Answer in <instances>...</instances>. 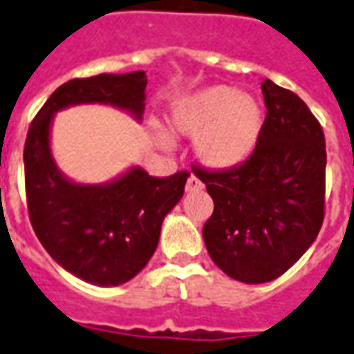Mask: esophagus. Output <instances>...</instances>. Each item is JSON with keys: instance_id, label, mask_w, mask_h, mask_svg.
I'll use <instances>...</instances> for the list:
<instances>
[{"instance_id": "obj_1", "label": "esophagus", "mask_w": 354, "mask_h": 354, "mask_svg": "<svg viewBox=\"0 0 354 354\" xmlns=\"http://www.w3.org/2000/svg\"><path fill=\"white\" fill-rule=\"evenodd\" d=\"M203 189V182H201L197 176H189L187 178V184H185V192L193 193V192H201Z\"/></svg>"}]
</instances>
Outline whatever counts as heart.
I'll return each mask as SVG.
<instances>
[{
    "instance_id": "1",
    "label": "heart",
    "mask_w": 354,
    "mask_h": 354,
    "mask_svg": "<svg viewBox=\"0 0 354 354\" xmlns=\"http://www.w3.org/2000/svg\"><path fill=\"white\" fill-rule=\"evenodd\" d=\"M169 124L172 134L195 138L201 165L230 170L243 165L258 147L266 109L252 94L230 85H208L180 98L170 109Z\"/></svg>"
}]
</instances>
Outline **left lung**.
I'll return each mask as SVG.
<instances>
[{
    "label": "left lung",
    "instance_id": "left-lung-1",
    "mask_svg": "<svg viewBox=\"0 0 354 354\" xmlns=\"http://www.w3.org/2000/svg\"><path fill=\"white\" fill-rule=\"evenodd\" d=\"M266 127L250 159L230 170L193 169L214 201L203 227L210 258L246 284L274 281L317 239L324 218L326 146L297 94L263 80Z\"/></svg>",
    "mask_w": 354,
    "mask_h": 354
}]
</instances>
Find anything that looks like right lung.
Masks as SVG:
<instances>
[{
	"instance_id": "1",
	"label": "right lung",
	"mask_w": 354,
	"mask_h": 354,
	"mask_svg": "<svg viewBox=\"0 0 354 354\" xmlns=\"http://www.w3.org/2000/svg\"><path fill=\"white\" fill-rule=\"evenodd\" d=\"M146 85V72L68 81L50 94L28 131L24 172L35 235L58 266L96 286L124 284L146 267L189 172L155 178L134 165L104 184H81L66 176L53 157V121L72 106L104 104L140 123Z\"/></svg>"
}]
</instances>
